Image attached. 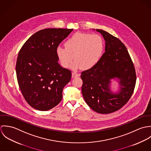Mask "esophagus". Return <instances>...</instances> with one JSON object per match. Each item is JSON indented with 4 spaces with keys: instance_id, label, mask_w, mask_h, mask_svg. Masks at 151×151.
Segmentation results:
<instances>
[{
    "instance_id": "1",
    "label": "esophagus",
    "mask_w": 151,
    "mask_h": 151,
    "mask_svg": "<svg viewBox=\"0 0 151 151\" xmlns=\"http://www.w3.org/2000/svg\"><path fill=\"white\" fill-rule=\"evenodd\" d=\"M78 76H79V75L78 74H77L74 72L72 73V77L73 78H75V77H78Z\"/></svg>"
}]
</instances>
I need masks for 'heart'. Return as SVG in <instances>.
Wrapping results in <instances>:
<instances>
[{
    "label": "heart",
    "mask_w": 151,
    "mask_h": 151,
    "mask_svg": "<svg viewBox=\"0 0 151 151\" xmlns=\"http://www.w3.org/2000/svg\"><path fill=\"white\" fill-rule=\"evenodd\" d=\"M65 46H59L56 50L63 67H69L74 59L73 69L89 70L98 62L103 52L104 42L98 34L77 32L65 42Z\"/></svg>",
    "instance_id": "heart-1"
}]
</instances>
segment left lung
Masks as SVG:
<instances>
[{
	"mask_svg": "<svg viewBox=\"0 0 151 151\" xmlns=\"http://www.w3.org/2000/svg\"><path fill=\"white\" fill-rule=\"evenodd\" d=\"M96 31L105 41V52L93 67L81 73V91L93 110L108 114L120 109L129 101L135 86L136 74L125 45L104 30ZM112 79L119 83V90L115 92L111 89Z\"/></svg>",
	"mask_w": 151,
	"mask_h": 151,
	"instance_id": "left-lung-1",
	"label": "left lung"
}]
</instances>
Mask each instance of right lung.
<instances>
[{"mask_svg":"<svg viewBox=\"0 0 151 151\" xmlns=\"http://www.w3.org/2000/svg\"><path fill=\"white\" fill-rule=\"evenodd\" d=\"M73 30H40L29 38L19 53L16 68L19 86L27 103L37 110H50L62 99L71 71L59 64L56 50Z\"/></svg>","mask_w":151,"mask_h":151,"instance_id":"add662e5","label":"right lung"}]
</instances>
